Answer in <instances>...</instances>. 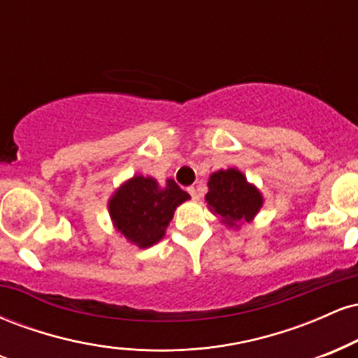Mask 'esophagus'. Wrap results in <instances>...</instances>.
Instances as JSON below:
<instances>
[{"label":"esophagus","mask_w":358,"mask_h":358,"mask_svg":"<svg viewBox=\"0 0 358 358\" xmlns=\"http://www.w3.org/2000/svg\"><path fill=\"white\" fill-rule=\"evenodd\" d=\"M188 193H190L193 200H199L200 199V193H199V190H196L195 187H188Z\"/></svg>","instance_id":"obj_1"}]
</instances>
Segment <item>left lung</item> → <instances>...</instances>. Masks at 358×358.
I'll return each mask as SVG.
<instances>
[{
    "mask_svg": "<svg viewBox=\"0 0 358 358\" xmlns=\"http://www.w3.org/2000/svg\"><path fill=\"white\" fill-rule=\"evenodd\" d=\"M205 195L208 210L227 229L239 231L242 225L256 219L264 205V196L254 183L237 168L217 170L208 176Z\"/></svg>",
    "mask_w": 358,
    "mask_h": 358,
    "instance_id": "obj_1",
    "label": "left lung"
}]
</instances>
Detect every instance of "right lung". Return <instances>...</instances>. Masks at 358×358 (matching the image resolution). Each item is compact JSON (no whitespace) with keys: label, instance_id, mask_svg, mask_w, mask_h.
<instances>
[{"label":"right lung","instance_id":"right-lung-1","mask_svg":"<svg viewBox=\"0 0 358 358\" xmlns=\"http://www.w3.org/2000/svg\"><path fill=\"white\" fill-rule=\"evenodd\" d=\"M190 199L175 180L159 183L153 176L134 175L110 195L108 208L114 229L131 244L148 249L165 237L178 205Z\"/></svg>","mask_w":358,"mask_h":358}]
</instances>
